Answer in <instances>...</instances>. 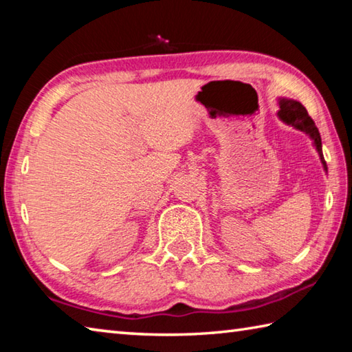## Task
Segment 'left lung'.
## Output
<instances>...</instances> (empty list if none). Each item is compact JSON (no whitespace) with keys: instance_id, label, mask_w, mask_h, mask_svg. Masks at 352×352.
Wrapping results in <instances>:
<instances>
[{"instance_id":"left-lung-1","label":"left lung","mask_w":352,"mask_h":352,"mask_svg":"<svg viewBox=\"0 0 352 352\" xmlns=\"http://www.w3.org/2000/svg\"><path fill=\"white\" fill-rule=\"evenodd\" d=\"M279 118L283 119L284 122L292 124V126L296 127L301 132H306L311 138L314 140V144L317 147V151L320 153L321 163H323L324 169H327L324 157H323V151H321V136L317 126H315L314 119L307 115V110L302 107L300 102L296 100H289V99H281L279 100V111H278Z\"/></svg>"}]
</instances>
